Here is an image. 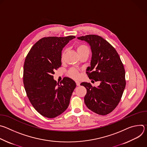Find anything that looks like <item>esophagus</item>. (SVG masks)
Here are the masks:
<instances>
[{
	"label": "esophagus",
	"instance_id": "esophagus-1",
	"mask_svg": "<svg viewBox=\"0 0 147 147\" xmlns=\"http://www.w3.org/2000/svg\"><path fill=\"white\" fill-rule=\"evenodd\" d=\"M76 83L77 86H79L80 85V82L79 81H76Z\"/></svg>",
	"mask_w": 147,
	"mask_h": 147
}]
</instances>
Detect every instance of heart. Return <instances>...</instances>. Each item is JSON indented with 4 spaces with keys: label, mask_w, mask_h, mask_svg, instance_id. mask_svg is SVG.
Here are the masks:
<instances>
[{
    "label": "heart",
    "mask_w": 147,
    "mask_h": 147,
    "mask_svg": "<svg viewBox=\"0 0 147 147\" xmlns=\"http://www.w3.org/2000/svg\"><path fill=\"white\" fill-rule=\"evenodd\" d=\"M76 49H77V51L78 54L80 55V56L84 53H87V52L90 53V49H89L88 47L85 44H80L77 45L76 47ZM66 50H65L62 52V53L61 54V60H64L65 56L66 55ZM68 74L70 77H71L74 79H77L79 77V73H78V71L74 68H71L69 70Z\"/></svg>",
    "instance_id": "1"
}]
</instances>
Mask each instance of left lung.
I'll list each match as a JSON object with an SVG mask.
<instances>
[{
	"label": "left lung",
	"mask_w": 147,
	"mask_h": 147,
	"mask_svg": "<svg viewBox=\"0 0 147 147\" xmlns=\"http://www.w3.org/2000/svg\"><path fill=\"white\" fill-rule=\"evenodd\" d=\"M90 44L92 51L91 67L87 74L95 81H100L98 87L82 82L87 89L84 102L92 112L106 115L119 104L125 87V70L119 54L107 40L97 35H87L77 38Z\"/></svg>",
	"instance_id": "1"
}]
</instances>
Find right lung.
Segmentation results:
<instances>
[{
  "label": "right lung",
  "mask_w": 147,
  "mask_h": 147,
  "mask_svg": "<svg viewBox=\"0 0 147 147\" xmlns=\"http://www.w3.org/2000/svg\"><path fill=\"white\" fill-rule=\"evenodd\" d=\"M75 38L73 35L42 38L26 56L23 71L24 88L33 107L44 117H56L69 107L76 82L65 77L59 84L53 75L61 65L63 48Z\"/></svg>",
  "instance_id": "1"
}]
</instances>
